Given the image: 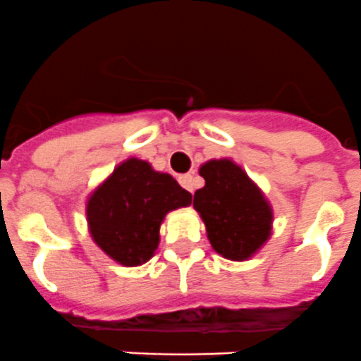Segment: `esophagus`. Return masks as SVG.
Segmentation results:
<instances>
[{
  "mask_svg": "<svg viewBox=\"0 0 361 361\" xmlns=\"http://www.w3.org/2000/svg\"><path fill=\"white\" fill-rule=\"evenodd\" d=\"M178 181H180L181 187L190 190V192H194V188H196V178H194L192 174H181V176L178 178Z\"/></svg>",
  "mask_w": 361,
  "mask_h": 361,
  "instance_id": "obj_1",
  "label": "esophagus"
}]
</instances>
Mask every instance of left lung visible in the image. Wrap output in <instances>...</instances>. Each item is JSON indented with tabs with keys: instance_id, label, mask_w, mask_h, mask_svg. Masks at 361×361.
Wrapping results in <instances>:
<instances>
[{
	"instance_id": "obj_1",
	"label": "left lung",
	"mask_w": 361,
	"mask_h": 361,
	"mask_svg": "<svg viewBox=\"0 0 361 361\" xmlns=\"http://www.w3.org/2000/svg\"><path fill=\"white\" fill-rule=\"evenodd\" d=\"M204 187L194 194V209L210 245L228 261L253 257L271 235L274 209L259 185L230 158L200 167Z\"/></svg>"
}]
</instances>
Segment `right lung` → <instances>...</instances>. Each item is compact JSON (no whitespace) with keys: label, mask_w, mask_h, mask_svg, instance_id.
Masks as SVG:
<instances>
[{"label":"right lung","mask_w":361,"mask_h":361,"mask_svg":"<svg viewBox=\"0 0 361 361\" xmlns=\"http://www.w3.org/2000/svg\"><path fill=\"white\" fill-rule=\"evenodd\" d=\"M190 203L192 194L171 174L158 173L145 160L128 158L87 197V228L108 257L133 268L154 255L165 216Z\"/></svg>","instance_id":"1"}]
</instances>
